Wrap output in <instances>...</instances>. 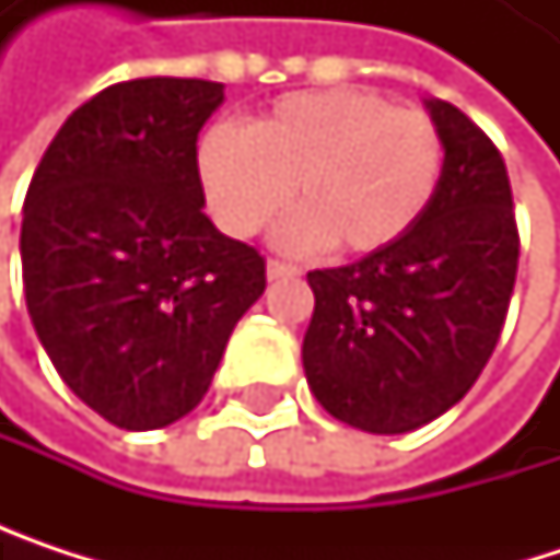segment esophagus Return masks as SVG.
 <instances>
[{"mask_svg":"<svg viewBox=\"0 0 560 560\" xmlns=\"http://www.w3.org/2000/svg\"><path fill=\"white\" fill-rule=\"evenodd\" d=\"M266 272H269V279H294V276H301V269L294 266V262H284V259H269V266H266Z\"/></svg>","mask_w":560,"mask_h":560,"instance_id":"34e87169","label":"esophagus"}]
</instances>
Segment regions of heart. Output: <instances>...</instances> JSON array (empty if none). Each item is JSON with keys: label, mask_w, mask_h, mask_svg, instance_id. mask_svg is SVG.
Instances as JSON below:
<instances>
[{"label": "heart", "mask_w": 560, "mask_h": 560, "mask_svg": "<svg viewBox=\"0 0 560 560\" xmlns=\"http://www.w3.org/2000/svg\"><path fill=\"white\" fill-rule=\"evenodd\" d=\"M213 220L236 240L262 233L284 207L288 246L370 256L398 243L428 213L441 174L444 136L421 109L334 86L291 93L249 129L213 126L197 149Z\"/></svg>", "instance_id": "heart-1"}]
</instances>
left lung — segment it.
Segmentation results:
<instances>
[{
  "instance_id": "left-lung-1",
  "label": "left lung",
  "mask_w": 560,
  "mask_h": 560,
  "mask_svg": "<svg viewBox=\"0 0 560 560\" xmlns=\"http://www.w3.org/2000/svg\"><path fill=\"white\" fill-rule=\"evenodd\" d=\"M428 109L444 136L428 213L360 262L307 272V386L334 418L373 434L415 431L470 392L503 334L518 269L500 149L457 106L431 100Z\"/></svg>"
}]
</instances>
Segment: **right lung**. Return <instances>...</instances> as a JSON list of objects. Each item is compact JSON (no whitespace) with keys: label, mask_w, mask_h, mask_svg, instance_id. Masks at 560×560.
<instances>
[{"label":"right lung","mask_w":560,"mask_h":560,"mask_svg":"<svg viewBox=\"0 0 560 560\" xmlns=\"http://www.w3.org/2000/svg\"><path fill=\"white\" fill-rule=\"evenodd\" d=\"M220 103L213 80L113 83L67 116L25 194L38 340L70 392L126 431L184 418L266 291L259 249L203 213L197 132Z\"/></svg>","instance_id":"add662e5"}]
</instances>
